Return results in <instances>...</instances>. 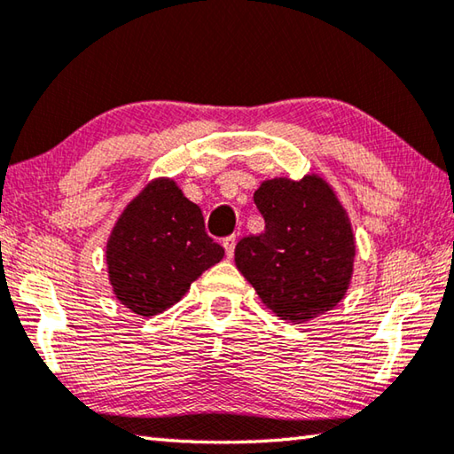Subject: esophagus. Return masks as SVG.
I'll return each instance as SVG.
<instances>
[{
	"label": "esophagus",
	"instance_id": "esophagus-1",
	"mask_svg": "<svg viewBox=\"0 0 454 454\" xmlns=\"http://www.w3.org/2000/svg\"><path fill=\"white\" fill-rule=\"evenodd\" d=\"M222 244H224L226 256L232 258V256H234V248H236V236H234V234H232V236H226L224 242H222Z\"/></svg>",
	"mask_w": 454,
	"mask_h": 454
}]
</instances>
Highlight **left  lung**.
I'll return each mask as SVG.
<instances>
[{
  "instance_id": "obj_1",
  "label": "left lung",
  "mask_w": 454,
  "mask_h": 454,
  "mask_svg": "<svg viewBox=\"0 0 454 454\" xmlns=\"http://www.w3.org/2000/svg\"><path fill=\"white\" fill-rule=\"evenodd\" d=\"M260 234L236 244L234 260L276 317L301 325L342 301L355 262L347 212L318 176L276 178L254 192Z\"/></svg>"
}]
</instances>
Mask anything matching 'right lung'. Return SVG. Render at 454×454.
Returning a JSON list of instances; mask_svg holds the SVG:
<instances>
[{
    "label": "right lung",
    "instance_id": "1",
    "mask_svg": "<svg viewBox=\"0 0 454 454\" xmlns=\"http://www.w3.org/2000/svg\"><path fill=\"white\" fill-rule=\"evenodd\" d=\"M224 258L202 210L172 180H156L129 202L106 250L118 301L140 317L178 302L200 274Z\"/></svg>",
    "mask_w": 454,
    "mask_h": 454
}]
</instances>
